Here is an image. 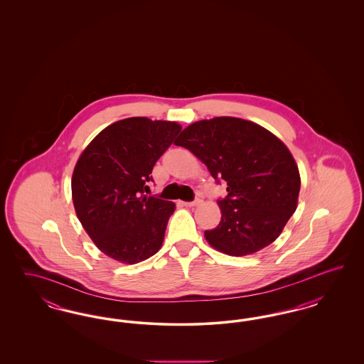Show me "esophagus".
Masks as SVG:
<instances>
[{"label": "esophagus", "mask_w": 364, "mask_h": 364, "mask_svg": "<svg viewBox=\"0 0 364 364\" xmlns=\"http://www.w3.org/2000/svg\"><path fill=\"white\" fill-rule=\"evenodd\" d=\"M202 200H203V196H202L200 193H198L196 198H195V200H192V202H184V205L188 206V208H192V206H198L199 203H202Z\"/></svg>", "instance_id": "1"}]
</instances>
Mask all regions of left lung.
I'll return each mask as SVG.
<instances>
[{
  "label": "left lung",
  "mask_w": 364,
  "mask_h": 364,
  "mask_svg": "<svg viewBox=\"0 0 364 364\" xmlns=\"http://www.w3.org/2000/svg\"><path fill=\"white\" fill-rule=\"evenodd\" d=\"M176 146L188 149L220 181L226 195L218 199L223 217L205 230L215 250L244 257L274 242L297 208L300 174L288 147L258 124L215 117L188 125Z\"/></svg>",
  "instance_id": "1"
}]
</instances>
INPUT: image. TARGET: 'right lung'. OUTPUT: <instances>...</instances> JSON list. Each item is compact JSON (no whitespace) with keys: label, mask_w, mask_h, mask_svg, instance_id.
<instances>
[{"label":"right lung","mask_w":364,"mask_h":364,"mask_svg":"<svg viewBox=\"0 0 364 364\" xmlns=\"http://www.w3.org/2000/svg\"><path fill=\"white\" fill-rule=\"evenodd\" d=\"M180 131L177 122L124 119L106 127L79 156L72 174L73 206L105 255L134 264L159 251L176 206L144 191Z\"/></svg>","instance_id":"add662e5"}]
</instances>
